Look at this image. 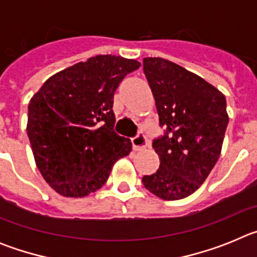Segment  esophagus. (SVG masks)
<instances>
[{"mask_svg": "<svg viewBox=\"0 0 257 257\" xmlns=\"http://www.w3.org/2000/svg\"><path fill=\"white\" fill-rule=\"evenodd\" d=\"M133 148L134 151H143L148 145V139L144 134H138L135 138H133Z\"/></svg>", "mask_w": 257, "mask_h": 257, "instance_id": "obj_1", "label": "esophagus"}]
</instances>
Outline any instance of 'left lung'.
Returning a JSON list of instances; mask_svg holds the SVG:
<instances>
[{"label":"left lung","instance_id":"8db88e82","mask_svg":"<svg viewBox=\"0 0 257 257\" xmlns=\"http://www.w3.org/2000/svg\"><path fill=\"white\" fill-rule=\"evenodd\" d=\"M165 134L153 140L160 169L144 187L166 201L185 198L207 179L219 160L229 117L222 92L185 68L162 58L143 59Z\"/></svg>","mask_w":257,"mask_h":257}]
</instances>
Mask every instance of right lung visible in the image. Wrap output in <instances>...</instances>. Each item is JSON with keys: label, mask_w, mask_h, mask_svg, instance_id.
I'll list each match as a JSON object with an SVG mask.
<instances>
[{"label": "right lung", "mask_w": 257, "mask_h": 257, "mask_svg": "<svg viewBox=\"0 0 257 257\" xmlns=\"http://www.w3.org/2000/svg\"><path fill=\"white\" fill-rule=\"evenodd\" d=\"M139 67L134 59L97 55L51 76L33 95L27 133L41 175L59 194L96 192L131 152L130 139L113 128V96Z\"/></svg>", "instance_id": "1"}]
</instances>
